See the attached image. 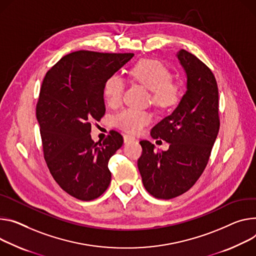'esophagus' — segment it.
Instances as JSON below:
<instances>
[{
  "label": "esophagus",
  "mask_w": 256,
  "mask_h": 256,
  "mask_svg": "<svg viewBox=\"0 0 256 256\" xmlns=\"http://www.w3.org/2000/svg\"><path fill=\"white\" fill-rule=\"evenodd\" d=\"M124 143H130V142H134L136 141V138L130 134H124Z\"/></svg>",
  "instance_id": "obj_1"
}]
</instances>
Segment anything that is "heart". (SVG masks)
I'll return each mask as SVG.
<instances>
[{
	"label": "heart",
	"mask_w": 256,
	"mask_h": 256,
	"mask_svg": "<svg viewBox=\"0 0 256 256\" xmlns=\"http://www.w3.org/2000/svg\"><path fill=\"white\" fill-rule=\"evenodd\" d=\"M130 78L148 88L151 102L157 107L168 108L176 105L180 99V88L174 84L170 69L158 60L143 59L138 61L128 72ZM126 82L118 74L108 76L103 84L105 103L110 108H118L122 101ZM152 122L148 111L128 108L122 111L114 120L115 126L130 134H138Z\"/></svg>",
	"instance_id": "1"
}]
</instances>
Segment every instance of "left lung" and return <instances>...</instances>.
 Returning <instances> with one entry per match:
<instances>
[{"mask_svg": "<svg viewBox=\"0 0 256 256\" xmlns=\"http://www.w3.org/2000/svg\"><path fill=\"white\" fill-rule=\"evenodd\" d=\"M187 76V90L172 113L151 130L170 143L155 152L149 141L138 160L145 189L155 198L172 199L187 192L205 170L220 130L218 88L212 72L186 50L176 54Z\"/></svg>", "mask_w": 256, "mask_h": 256, "instance_id": "8db88e82", "label": "left lung"}]
</instances>
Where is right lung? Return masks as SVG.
<instances>
[{"label": "right lung", "instance_id": "add662e5", "mask_svg": "<svg viewBox=\"0 0 256 256\" xmlns=\"http://www.w3.org/2000/svg\"><path fill=\"white\" fill-rule=\"evenodd\" d=\"M132 53L78 51L62 57L46 74L36 104L44 157L57 184L82 201L101 196L111 182L108 161L124 144L112 130L101 143L92 140V122L105 114V80Z\"/></svg>", "mask_w": 256, "mask_h": 256}]
</instances>
